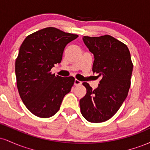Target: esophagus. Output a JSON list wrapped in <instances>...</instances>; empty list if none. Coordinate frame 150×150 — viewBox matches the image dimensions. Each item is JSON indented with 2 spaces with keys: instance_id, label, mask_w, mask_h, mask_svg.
I'll return each mask as SVG.
<instances>
[{
  "instance_id": "34e87169",
  "label": "esophagus",
  "mask_w": 150,
  "mask_h": 150,
  "mask_svg": "<svg viewBox=\"0 0 150 150\" xmlns=\"http://www.w3.org/2000/svg\"><path fill=\"white\" fill-rule=\"evenodd\" d=\"M74 84H75V85H82V82L80 80H77V79H75Z\"/></svg>"
}]
</instances>
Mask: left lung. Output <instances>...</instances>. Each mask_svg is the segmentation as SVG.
Here are the masks:
<instances>
[{"label":"left lung","instance_id":"1","mask_svg":"<svg viewBox=\"0 0 150 150\" xmlns=\"http://www.w3.org/2000/svg\"><path fill=\"white\" fill-rule=\"evenodd\" d=\"M82 39L94 54L93 73L101 80L95 89L82 83L87 93L80 100L81 113L89 122L101 123L114 116L128 96L133 65L128 46L114 37L106 34Z\"/></svg>","mask_w":150,"mask_h":150}]
</instances>
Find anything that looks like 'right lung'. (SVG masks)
<instances>
[{
  "instance_id": "right-lung-1",
  "label": "right lung",
  "mask_w": 150,
  "mask_h": 150,
  "mask_svg": "<svg viewBox=\"0 0 150 150\" xmlns=\"http://www.w3.org/2000/svg\"><path fill=\"white\" fill-rule=\"evenodd\" d=\"M77 37L49 27L28 35L20 46L15 61L17 87L24 104L35 116L56 114L71 90L75 78L56 76L51 70L61 62L65 46Z\"/></svg>"
}]
</instances>
